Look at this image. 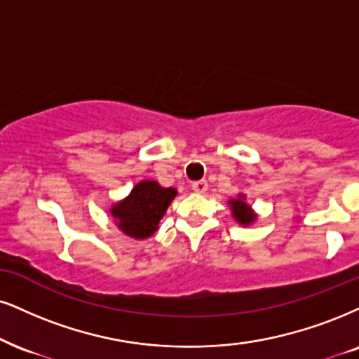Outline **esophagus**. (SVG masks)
I'll list each match as a JSON object with an SVG mask.
<instances>
[{"label":"esophagus","mask_w":359,"mask_h":359,"mask_svg":"<svg viewBox=\"0 0 359 359\" xmlns=\"http://www.w3.org/2000/svg\"><path fill=\"white\" fill-rule=\"evenodd\" d=\"M191 188H193L194 193H200V194L206 193V191H208V181H206V180L194 181V183L191 184Z\"/></svg>","instance_id":"esophagus-1"}]
</instances>
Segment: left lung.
<instances>
[{"label":"left lung","mask_w":359,"mask_h":359,"mask_svg":"<svg viewBox=\"0 0 359 359\" xmlns=\"http://www.w3.org/2000/svg\"><path fill=\"white\" fill-rule=\"evenodd\" d=\"M243 194H240V198L238 200H231L229 201V205H231V210H233V215L234 218H236L238 223L241 224H250L251 221L256 219V216L253 215V211H251V208L246 205L245 201H243Z\"/></svg>","instance_id":"1"}]
</instances>
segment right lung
<instances>
[{
  "instance_id": "add662e5",
  "label": "right lung",
  "mask_w": 359,
  "mask_h": 359,
  "mask_svg": "<svg viewBox=\"0 0 359 359\" xmlns=\"http://www.w3.org/2000/svg\"><path fill=\"white\" fill-rule=\"evenodd\" d=\"M176 193L175 188H161L156 181H141L125 201L113 208L111 213L121 231L143 240L156 231L159 219Z\"/></svg>"
}]
</instances>
